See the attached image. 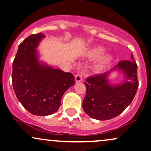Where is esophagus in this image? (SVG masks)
I'll list each match as a JSON object with an SVG mask.
<instances>
[{
	"label": "esophagus",
	"mask_w": 151,
	"mask_h": 151,
	"mask_svg": "<svg viewBox=\"0 0 151 151\" xmlns=\"http://www.w3.org/2000/svg\"><path fill=\"white\" fill-rule=\"evenodd\" d=\"M75 81L76 83H79L83 81V76L81 73H78L77 75L75 76Z\"/></svg>",
	"instance_id": "1"
}]
</instances>
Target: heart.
Segmentation results:
<instances>
[{"label":"heart","mask_w":151,"mask_h":151,"mask_svg":"<svg viewBox=\"0 0 151 151\" xmlns=\"http://www.w3.org/2000/svg\"><path fill=\"white\" fill-rule=\"evenodd\" d=\"M104 49L102 47H95L93 49H90L89 51V55L91 57H97L100 56L104 52ZM113 57L110 54H104L98 58L96 63H95V70L97 71H101L103 70L104 68L107 66L108 65L110 64V63L112 61Z\"/></svg>","instance_id":"obj_1"}]
</instances>
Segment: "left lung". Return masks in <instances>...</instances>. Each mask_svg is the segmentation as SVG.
I'll return each instance as SVG.
<instances>
[{"label": "left lung", "mask_w": 151, "mask_h": 151, "mask_svg": "<svg viewBox=\"0 0 151 151\" xmlns=\"http://www.w3.org/2000/svg\"><path fill=\"white\" fill-rule=\"evenodd\" d=\"M137 65L133 54L131 61H122L109 71L90 76L86 79V95L83 102V110L97 120L116 117L132 103L139 87ZM120 70L126 80L121 84L112 85L108 76L112 70Z\"/></svg>", "instance_id": "8db88e82"}]
</instances>
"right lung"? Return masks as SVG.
Wrapping results in <instances>:
<instances>
[{
	"instance_id": "right-lung-1",
	"label": "right lung",
	"mask_w": 151,
	"mask_h": 151,
	"mask_svg": "<svg viewBox=\"0 0 151 151\" xmlns=\"http://www.w3.org/2000/svg\"><path fill=\"white\" fill-rule=\"evenodd\" d=\"M45 35L35 34L19 45L12 63V84L17 100L29 112L47 116L56 112L63 95L75 84L74 76L39 60L37 48Z\"/></svg>"
}]
</instances>
